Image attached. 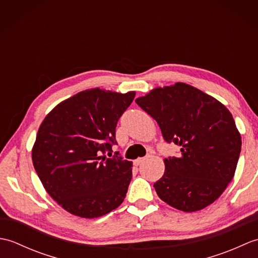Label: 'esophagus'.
I'll return each mask as SVG.
<instances>
[{"instance_id": "esophagus-1", "label": "esophagus", "mask_w": 258, "mask_h": 258, "mask_svg": "<svg viewBox=\"0 0 258 258\" xmlns=\"http://www.w3.org/2000/svg\"><path fill=\"white\" fill-rule=\"evenodd\" d=\"M142 162H143V158L140 157V158H138V160L134 161V165H135V166H139Z\"/></svg>"}]
</instances>
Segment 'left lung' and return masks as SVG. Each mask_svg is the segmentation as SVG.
Instances as JSON below:
<instances>
[{"mask_svg":"<svg viewBox=\"0 0 258 258\" xmlns=\"http://www.w3.org/2000/svg\"><path fill=\"white\" fill-rule=\"evenodd\" d=\"M135 102L156 120L164 141L180 146L178 156L164 160L165 172L154 183L158 197L183 212L215 202L234 177L242 147L231 112L185 83L157 87Z\"/></svg>","mask_w":258,"mask_h":258,"instance_id":"8db88e82","label":"left lung"}]
</instances>
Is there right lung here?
I'll list each match as a JSON object with an SVG mask.
<instances>
[{
  "instance_id": "1",
  "label": "right lung",
  "mask_w": 258,
  "mask_h": 258,
  "mask_svg": "<svg viewBox=\"0 0 258 258\" xmlns=\"http://www.w3.org/2000/svg\"><path fill=\"white\" fill-rule=\"evenodd\" d=\"M126 94L91 89L59 103L36 135L32 161L44 188L73 215L94 218L122 204L132 162L111 154L119 117L133 102ZM112 155V154H111Z\"/></svg>"
}]
</instances>
